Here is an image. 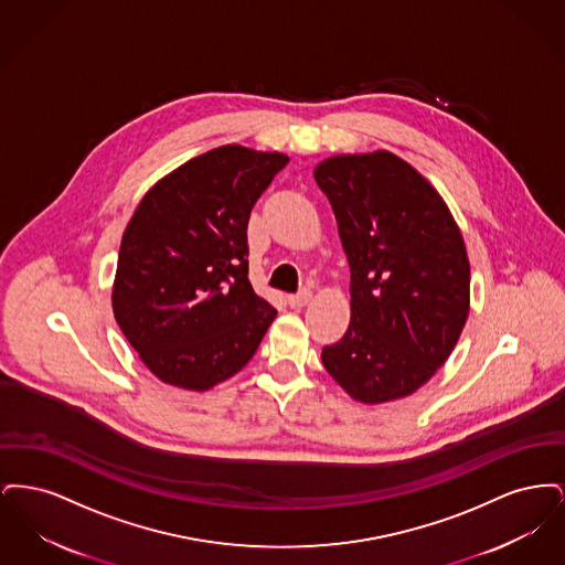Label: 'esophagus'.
<instances>
[{
	"label": "esophagus",
	"instance_id": "obj_1",
	"mask_svg": "<svg viewBox=\"0 0 565 565\" xmlns=\"http://www.w3.org/2000/svg\"><path fill=\"white\" fill-rule=\"evenodd\" d=\"M309 300H311V290H309V288H302L300 292L288 296V305H290V307H295V309H298V307H305Z\"/></svg>",
	"mask_w": 565,
	"mask_h": 565
}]
</instances>
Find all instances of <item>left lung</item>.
<instances>
[{"label":"left lung","mask_w":565,"mask_h":565,"mask_svg":"<svg viewBox=\"0 0 565 565\" xmlns=\"http://www.w3.org/2000/svg\"><path fill=\"white\" fill-rule=\"evenodd\" d=\"M313 173L351 270L350 328L323 366L353 401H398L447 362L468 320L463 237L430 182L387 150L337 154Z\"/></svg>","instance_id":"obj_1"}]
</instances>
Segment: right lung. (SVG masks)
Returning <instances> with one entry per match:
<instances>
[{
  "instance_id": "obj_1",
  "label": "right lung",
  "mask_w": 565,
  "mask_h": 565,
  "mask_svg": "<svg viewBox=\"0 0 565 565\" xmlns=\"http://www.w3.org/2000/svg\"><path fill=\"white\" fill-rule=\"evenodd\" d=\"M288 161L220 146L139 201L120 242L111 307L141 362L164 383L212 390L258 350L277 311L247 279V222Z\"/></svg>"
}]
</instances>
